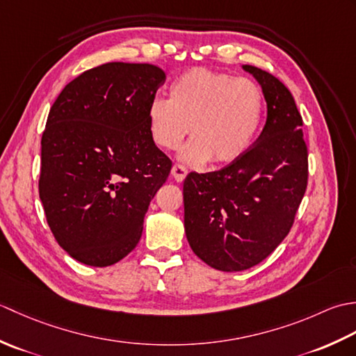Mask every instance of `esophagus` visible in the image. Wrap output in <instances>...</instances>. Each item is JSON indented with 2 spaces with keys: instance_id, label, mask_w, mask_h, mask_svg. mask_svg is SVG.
<instances>
[{
  "instance_id": "1",
  "label": "esophagus",
  "mask_w": 356,
  "mask_h": 356,
  "mask_svg": "<svg viewBox=\"0 0 356 356\" xmlns=\"http://www.w3.org/2000/svg\"><path fill=\"white\" fill-rule=\"evenodd\" d=\"M171 176L174 177V180H176V182H182V180L186 177V168H185L184 165L176 163L171 168Z\"/></svg>"
}]
</instances>
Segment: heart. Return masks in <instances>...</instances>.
<instances>
[{
  "instance_id": "b5f03b06",
  "label": "heart",
  "mask_w": 356,
  "mask_h": 356,
  "mask_svg": "<svg viewBox=\"0 0 356 356\" xmlns=\"http://www.w3.org/2000/svg\"><path fill=\"white\" fill-rule=\"evenodd\" d=\"M170 96L148 105L151 138L161 148L176 149L191 128L193 140L182 151L190 163L237 161L259 131L263 95L251 79L193 69L172 82Z\"/></svg>"
}]
</instances>
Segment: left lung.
<instances>
[{"label":"left lung","instance_id":"8db88e82","mask_svg":"<svg viewBox=\"0 0 356 356\" xmlns=\"http://www.w3.org/2000/svg\"><path fill=\"white\" fill-rule=\"evenodd\" d=\"M266 101V124L237 161L184 182L185 234L208 266L237 272L263 261L289 234L307 186L303 119L289 90L270 73L243 65Z\"/></svg>","mask_w":356,"mask_h":356}]
</instances>
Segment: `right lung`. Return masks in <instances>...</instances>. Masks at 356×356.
<instances>
[{"label":"right lung","mask_w":356,"mask_h":356,"mask_svg":"<svg viewBox=\"0 0 356 356\" xmlns=\"http://www.w3.org/2000/svg\"><path fill=\"white\" fill-rule=\"evenodd\" d=\"M165 82L153 64L108 63L64 87L41 139L40 199L64 251L88 266L122 260L171 161L151 138L148 105Z\"/></svg>","instance_id":"obj_1"}]
</instances>
